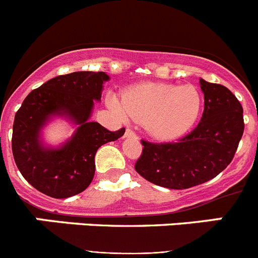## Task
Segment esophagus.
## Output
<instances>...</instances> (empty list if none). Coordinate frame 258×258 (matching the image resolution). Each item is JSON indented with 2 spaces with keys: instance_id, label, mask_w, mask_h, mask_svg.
I'll return each instance as SVG.
<instances>
[{
  "instance_id": "1",
  "label": "esophagus",
  "mask_w": 258,
  "mask_h": 258,
  "mask_svg": "<svg viewBox=\"0 0 258 258\" xmlns=\"http://www.w3.org/2000/svg\"><path fill=\"white\" fill-rule=\"evenodd\" d=\"M125 137H132V138H138L136 134V132L133 131V129H131V127H127L126 131H125Z\"/></svg>"
}]
</instances>
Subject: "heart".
I'll return each mask as SVG.
<instances>
[{"label":"heart","mask_w":258,"mask_h":258,"mask_svg":"<svg viewBox=\"0 0 258 258\" xmlns=\"http://www.w3.org/2000/svg\"><path fill=\"white\" fill-rule=\"evenodd\" d=\"M108 103L121 117L143 122L152 136L169 140L195 122L203 101L191 85L147 83L127 89L122 98L111 95Z\"/></svg>","instance_id":"heart-1"}]
</instances>
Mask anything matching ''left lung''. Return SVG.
Segmentation results:
<instances>
[{
  "mask_svg": "<svg viewBox=\"0 0 258 258\" xmlns=\"http://www.w3.org/2000/svg\"><path fill=\"white\" fill-rule=\"evenodd\" d=\"M204 112L199 124L177 142L142 140L137 173L161 187L183 190L220 174L234 159L244 132L243 107L221 84L200 80Z\"/></svg>",
  "mask_w": 258,
  "mask_h": 258,
  "instance_id": "8db88e82",
  "label": "left lung"
}]
</instances>
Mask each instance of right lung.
Masks as SVG:
<instances>
[{"instance_id": "obj_1", "label": "right lung", "mask_w": 258, "mask_h": 258, "mask_svg": "<svg viewBox=\"0 0 258 258\" xmlns=\"http://www.w3.org/2000/svg\"><path fill=\"white\" fill-rule=\"evenodd\" d=\"M108 79L104 72L90 71L60 75L23 101L14 118L11 149L18 169L36 190L55 199L83 192L94 177L97 150L125 133V127L109 132L99 122L89 121ZM52 114H67L79 125L60 149H45L38 140L40 127Z\"/></svg>"}]
</instances>
